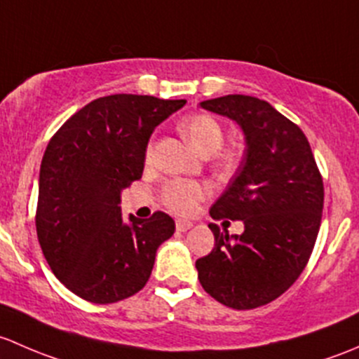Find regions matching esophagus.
I'll return each mask as SVG.
<instances>
[{"mask_svg": "<svg viewBox=\"0 0 359 359\" xmlns=\"http://www.w3.org/2000/svg\"><path fill=\"white\" fill-rule=\"evenodd\" d=\"M194 226V224L190 223V221H183V219H178L176 221V231H187V230H190V228Z\"/></svg>", "mask_w": 359, "mask_h": 359, "instance_id": "obj_1", "label": "esophagus"}]
</instances>
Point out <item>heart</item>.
Returning <instances> with one entry per match:
<instances>
[{
  "label": "heart",
  "mask_w": 359,
  "mask_h": 359,
  "mask_svg": "<svg viewBox=\"0 0 359 359\" xmlns=\"http://www.w3.org/2000/svg\"><path fill=\"white\" fill-rule=\"evenodd\" d=\"M181 133L190 142V145L202 155H212L221 149L224 133L221 124L207 114H197L181 123ZM147 161L152 157V147L147 149ZM236 162L233 152L217 155V168L221 171H230ZM207 188L194 180H172L162 190V202L169 210L176 214H188L205 197Z\"/></svg>",
  "instance_id": "heart-1"
}]
</instances>
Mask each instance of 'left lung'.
I'll return each instance as SVG.
<instances>
[{
	"instance_id": "8db88e82",
	"label": "left lung",
	"mask_w": 359,
	"mask_h": 359,
	"mask_svg": "<svg viewBox=\"0 0 359 359\" xmlns=\"http://www.w3.org/2000/svg\"><path fill=\"white\" fill-rule=\"evenodd\" d=\"M201 107L235 121L247 149L209 210L214 219L243 221V233L209 224L216 243L195 262L198 280L228 308H259L280 297L308 264L321 223L323 180L301 128L264 100L226 95Z\"/></svg>"
}]
</instances>
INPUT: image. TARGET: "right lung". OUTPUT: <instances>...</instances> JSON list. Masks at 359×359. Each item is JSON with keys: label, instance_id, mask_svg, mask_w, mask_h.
<instances>
[{"label": "right lung", "instance_id": "1", "mask_svg": "<svg viewBox=\"0 0 359 359\" xmlns=\"http://www.w3.org/2000/svg\"><path fill=\"white\" fill-rule=\"evenodd\" d=\"M187 100L110 95L77 110L50 140L39 171L36 231L51 271L95 304L145 287L158 245L175 233L165 212H121V191L140 180L150 135Z\"/></svg>", "mask_w": 359, "mask_h": 359}]
</instances>
